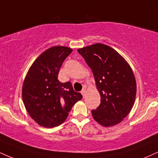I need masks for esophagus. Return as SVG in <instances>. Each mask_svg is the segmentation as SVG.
I'll return each mask as SVG.
<instances>
[{
	"label": "esophagus",
	"mask_w": 158,
	"mask_h": 158,
	"mask_svg": "<svg viewBox=\"0 0 158 158\" xmlns=\"http://www.w3.org/2000/svg\"><path fill=\"white\" fill-rule=\"evenodd\" d=\"M86 92H87V91H86V89H83V90L81 91V94H82L83 97H85V95H86Z\"/></svg>",
	"instance_id": "34e87169"
}]
</instances>
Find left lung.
Instances as JSON below:
<instances>
[{"label":"left lung","instance_id":"left-lung-1","mask_svg":"<svg viewBox=\"0 0 158 158\" xmlns=\"http://www.w3.org/2000/svg\"><path fill=\"white\" fill-rule=\"evenodd\" d=\"M93 72L100 105L92 110L94 119L104 127L121 123L135 104L137 83L129 64L118 52L100 44L78 49Z\"/></svg>","mask_w":158,"mask_h":158}]
</instances>
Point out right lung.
Returning a JSON list of instances; mask_svg holds the SVG:
<instances>
[{"label": "right lung", "instance_id": "right-lung-1", "mask_svg": "<svg viewBox=\"0 0 158 158\" xmlns=\"http://www.w3.org/2000/svg\"><path fill=\"white\" fill-rule=\"evenodd\" d=\"M73 50L68 47L48 48L32 63L22 86V99L31 118L45 128L58 126L64 122L68 112L82 99L74 91L70 81L58 80L63 61Z\"/></svg>", "mask_w": 158, "mask_h": 158}]
</instances>
